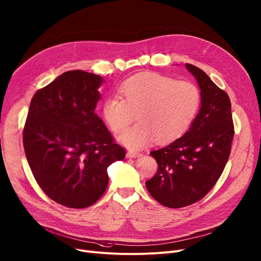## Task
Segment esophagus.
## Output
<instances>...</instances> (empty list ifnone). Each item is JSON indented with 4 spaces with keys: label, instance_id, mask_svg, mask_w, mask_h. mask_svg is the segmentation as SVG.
I'll use <instances>...</instances> for the list:
<instances>
[{
    "label": "esophagus",
    "instance_id": "obj_1",
    "mask_svg": "<svg viewBox=\"0 0 261 261\" xmlns=\"http://www.w3.org/2000/svg\"><path fill=\"white\" fill-rule=\"evenodd\" d=\"M142 155V152L138 151H128L127 152V158H139Z\"/></svg>",
    "mask_w": 261,
    "mask_h": 261
}]
</instances>
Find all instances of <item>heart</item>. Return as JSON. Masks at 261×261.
I'll use <instances>...</instances> for the list:
<instances>
[{
  "instance_id": "obj_1",
  "label": "heart",
  "mask_w": 261,
  "mask_h": 261,
  "mask_svg": "<svg viewBox=\"0 0 261 261\" xmlns=\"http://www.w3.org/2000/svg\"><path fill=\"white\" fill-rule=\"evenodd\" d=\"M119 96L105 101L103 116L114 133H121L134 121L139 123L119 137V142L139 150L154 139L169 143L180 138L194 121L201 103L196 85L153 72L133 75L119 87Z\"/></svg>"
}]
</instances>
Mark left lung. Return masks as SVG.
Returning <instances> with one entry per match:
<instances>
[{
	"mask_svg": "<svg viewBox=\"0 0 261 261\" xmlns=\"http://www.w3.org/2000/svg\"><path fill=\"white\" fill-rule=\"evenodd\" d=\"M186 66L199 84L201 108L182 137L150 152L158 169L146 181L150 195L168 208L192 205L209 193L228 161L234 134L227 93L198 67Z\"/></svg>",
	"mask_w": 261,
	"mask_h": 261,
	"instance_id": "1",
	"label": "left lung"
}]
</instances>
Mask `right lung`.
Listing matches in <instances>:
<instances>
[{"label": "right lung", "mask_w": 261, "mask_h": 261, "mask_svg": "<svg viewBox=\"0 0 261 261\" xmlns=\"http://www.w3.org/2000/svg\"><path fill=\"white\" fill-rule=\"evenodd\" d=\"M102 81L66 71L31 100L23 128L29 165L44 194L68 208L95 203L107 190L108 167L126 155L95 113Z\"/></svg>", "instance_id": "obj_1"}]
</instances>
